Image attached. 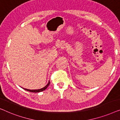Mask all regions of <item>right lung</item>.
<instances>
[{
    "instance_id": "right-lung-1",
    "label": "right lung",
    "mask_w": 120,
    "mask_h": 120,
    "mask_svg": "<svg viewBox=\"0 0 120 120\" xmlns=\"http://www.w3.org/2000/svg\"><path fill=\"white\" fill-rule=\"evenodd\" d=\"M49 84H50V82H49L47 84V85H45V87H43V88H42V89H38V90H29V89H24L26 91H28L31 92H39L43 91L45 90V89L47 88V87L49 85Z\"/></svg>"
}]
</instances>
